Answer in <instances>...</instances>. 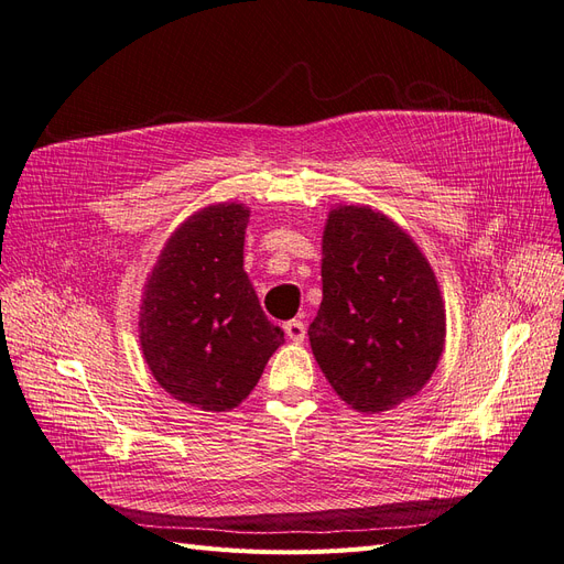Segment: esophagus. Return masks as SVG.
Returning a JSON list of instances; mask_svg holds the SVG:
<instances>
[{
  "label": "esophagus",
  "instance_id": "esophagus-1",
  "mask_svg": "<svg viewBox=\"0 0 564 564\" xmlns=\"http://www.w3.org/2000/svg\"><path fill=\"white\" fill-rule=\"evenodd\" d=\"M284 332H286L289 340H294V344H301V340L305 338V324L301 319H289L284 324Z\"/></svg>",
  "mask_w": 564,
  "mask_h": 564
}]
</instances>
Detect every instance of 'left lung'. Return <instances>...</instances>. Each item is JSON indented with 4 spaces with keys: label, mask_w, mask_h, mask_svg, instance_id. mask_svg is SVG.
Segmentation results:
<instances>
[{
    "label": "left lung",
    "mask_w": 564,
    "mask_h": 564,
    "mask_svg": "<svg viewBox=\"0 0 564 564\" xmlns=\"http://www.w3.org/2000/svg\"><path fill=\"white\" fill-rule=\"evenodd\" d=\"M445 334L435 272L412 237L371 207H334L308 336L336 395L365 414L414 398L433 377Z\"/></svg>",
    "instance_id": "left-lung-1"
}]
</instances>
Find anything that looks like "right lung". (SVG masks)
Returning <instances> with one entry per match:
<instances>
[{
    "label": "right lung",
    "instance_id": "1",
    "mask_svg": "<svg viewBox=\"0 0 564 564\" xmlns=\"http://www.w3.org/2000/svg\"><path fill=\"white\" fill-rule=\"evenodd\" d=\"M249 207L212 204L169 237L148 275L139 338L155 381L202 412H230L259 383L284 332L245 272Z\"/></svg>",
    "mask_w": 564,
    "mask_h": 564
}]
</instances>
